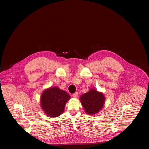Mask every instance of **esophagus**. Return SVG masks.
Masks as SVG:
<instances>
[{"label": "esophagus", "mask_w": 149, "mask_h": 149, "mask_svg": "<svg viewBox=\"0 0 149 149\" xmlns=\"http://www.w3.org/2000/svg\"><path fill=\"white\" fill-rule=\"evenodd\" d=\"M72 97H74V98H77L78 96V92H75L74 94H72Z\"/></svg>", "instance_id": "obj_1"}]
</instances>
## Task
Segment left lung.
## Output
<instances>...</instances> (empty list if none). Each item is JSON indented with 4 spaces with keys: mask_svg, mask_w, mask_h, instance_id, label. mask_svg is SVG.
<instances>
[{
    "mask_svg": "<svg viewBox=\"0 0 149 149\" xmlns=\"http://www.w3.org/2000/svg\"><path fill=\"white\" fill-rule=\"evenodd\" d=\"M105 96L102 92L91 88L79 98L82 107L87 114L95 115L101 110L105 103Z\"/></svg>",
    "mask_w": 149,
    "mask_h": 149,
    "instance_id": "8db88e82",
    "label": "left lung"
}]
</instances>
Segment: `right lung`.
<instances>
[{
	"mask_svg": "<svg viewBox=\"0 0 149 149\" xmlns=\"http://www.w3.org/2000/svg\"><path fill=\"white\" fill-rule=\"evenodd\" d=\"M70 95L57 87H49L42 92L40 107L44 113L49 117H57L62 114Z\"/></svg>",
	"mask_w": 149,
	"mask_h": 149,
	"instance_id": "right-lung-1",
	"label": "right lung"
}]
</instances>
